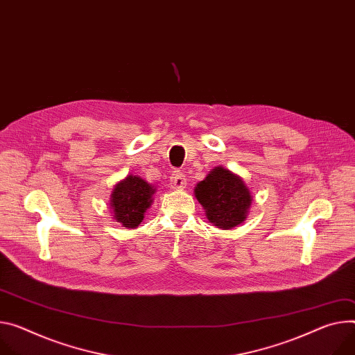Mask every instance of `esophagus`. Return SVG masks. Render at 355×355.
<instances>
[{
	"label": "esophagus",
	"instance_id": "1",
	"mask_svg": "<svg viewBox=\"0 0 355 355\" xmlns=\"http://www.w3.org/2000/svg\"><path fill=\"white\" fill-rule=\"evenodd\" d=\"M170 185L174 189H184L187 187V178L180 171H174L171 178H170Z\"/></svg>",
	"mask_w": 355,
	"mask_h": 355
}]
</instances>
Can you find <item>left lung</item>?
<instances>
[{
    "instance_id": "left-lung-1",
    "label": "left lung",
    "mask_w": 355,
    "mask_h": 355,
    "mask_svg": "<svg viewBox=\"0 0 355 355\" xmlns=\"http://www.w3.org/2000/svg\"><path fill=\"white\" fill-rule=\"evenodd\" d=\"M194 196L216 228L232 230L241 225L252 204V192L243 178L218 166L196 185Z\"/></svg>"
}]
</instances>
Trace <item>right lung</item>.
<instances>
[{
    "mask_svg": "<svg viewBox=\"0 0 355 355\" xmlns=\"http://www.w3.org/2000/svg\"><path fill=\"white\" fill-rule=\"evenodd\" d=\"M154 192L155 187L139 175L128 174L119 181L110 196V211L114 222H119L125 230L137 228L154 201Z\"/></svg>",
    "mask_w": 355,
    "mask_h": 355,
    "instance_id": "1",
    "label": "right lung"
}]
</instances>
